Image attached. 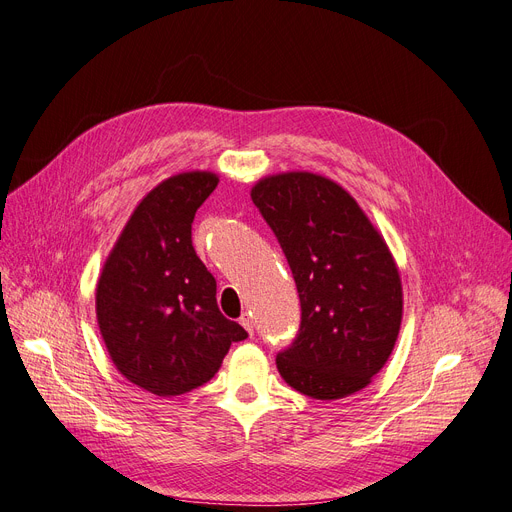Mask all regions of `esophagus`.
<instances>
[{
  "label": "esophagus",
  "mask_w": 512,
  "mask_h": 512,
  "mask_svg": "<svg viewBox=\"0 0 512 512\" xmlns=\"http://www.w3.org/2000/svg\"><path fill=\"white\" fill-rule=\"evenodd\" d=\"M240 326L245 328V330L253 336V319H251V315H247V313L242 315V317H240Z\"/></svg>",
  "instance_id": "esophagus-1"
}]
</instances>
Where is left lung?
Segmentation results:
<instances>
[{"label": "left lung", "instance_id": "obj_1", "mask_svg": "<svg viewBox=\"0 0 512 512\" xmlns=\"http://www.w3.org/2000/svg\"><path fill=\"white\" fill-rule=\"evenodd\" d=\"M251 199L280 242L301 301L299 332L276 357L280 375L317 400L365 388L388 361L402 319L386 242L357 201L324 176L263 178Z\"/></svg>", "mask_w": 512, "mask_h": 512}]
</instances>
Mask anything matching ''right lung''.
<instances>
[{
  "instance_id": "right-lung-1",
  "label": "right lung",
  "mask_w": 512,
  "mask_h": 512,
  "mask_svg": "<svg viewBox=\"0 0 512 512\" xmlns=\"http://www.w3.org/2000/svg\"><path fill=\"white\" fill-rule=\"evenodd\" d=\"M218 186L209 172L155 186L120 234L97 284V321L126 380L157 396L209 382L247 330L222 315L215 278L193 247L197 209Z\"/></svg>"
}]
</instances>
